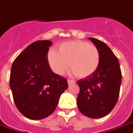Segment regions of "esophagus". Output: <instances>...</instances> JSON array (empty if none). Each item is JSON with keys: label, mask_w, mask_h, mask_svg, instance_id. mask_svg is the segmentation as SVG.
I'll list each match as a JSON object with an SVG mask.
<instances>
[{"label": "esophagus", "mask_w": 133, "mask_h": 133, "mask_svg": "<svg viewBox=\"0 0 133 133\" xmlns=\"http://www.w3.org/2000/svg\"><path fill=\"white\" fill-rule=\"evenodd\" d=\"M67 82H68V84H74L75 81H73V80H71V79H68L67 80Z\"/></svg>", "instance_id": "34e87169"}]
</instances>
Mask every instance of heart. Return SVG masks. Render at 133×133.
Masks as SVG:
<instances>
[{
    "label": "heart",
    "instance_id": "heart-1",
    "mask_svg": "<svg viewBox=\"0 0 133 133\" xmlns=\"http://www.w3.org/2000/svg\"><path fill=\"white\" fill-rule=\"evenodd\" d=\"M58 52L50 49L47 60L51 69L55 74L63 75L72 68L71 72L79 78L91 76L98 68L100 54L93 44L84 41H71L58 46Z\"/></svg>",
    "mask_w": 133,
    "mask_h": 133
}]
</instances>
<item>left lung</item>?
<instances>
[{"instance_id": "obj_1", "label": "left lung", "mask_w": 133, "mask_h": 133, "mask_svg": "<svg viewBox=\"0 0 133 133\" xmlns=\"http://www.w3.org/2000/svg\"><path fill=\"white\" fill-rule=\"evenodd\" d=\"M89 39L99 51L100 64L91 76L78 81L77 105L83 115L99 118L108 115L117 103L121 71L117 57L107 44L94 38Z\"/></svg>"}]
</instances>
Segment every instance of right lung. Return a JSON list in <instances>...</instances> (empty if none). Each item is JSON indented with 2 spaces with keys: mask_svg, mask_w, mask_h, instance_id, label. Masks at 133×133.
Returning <instances> with one entry per match:
<instances>
[{
  "mask_svg": "<svg viewBox=\"0 0 133 133\" xmlns=\"http://www.w3.org/2000/svg\"><path fill=\"white\" fill-rule=\"evenodd\" d=\"M49 41L31 44L13 62L9 84L18 110L32 120L46 118L53 112L67 80L50 69L47 60Z\"/></svg>",
  "mask_w": 133,
  "mask_h": 133,
  "instance_id": "right-lung-1",
  "label": "right lung"
}]
</instances>
